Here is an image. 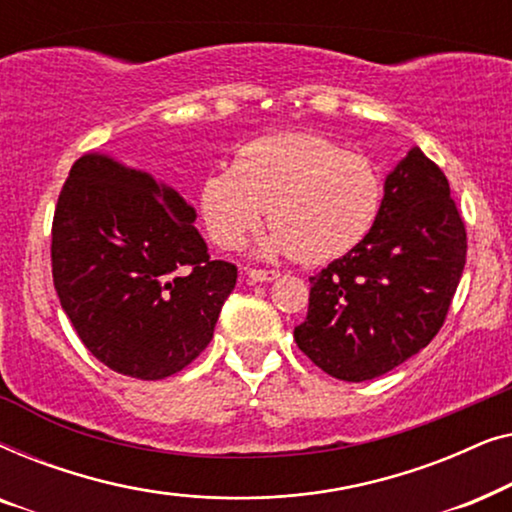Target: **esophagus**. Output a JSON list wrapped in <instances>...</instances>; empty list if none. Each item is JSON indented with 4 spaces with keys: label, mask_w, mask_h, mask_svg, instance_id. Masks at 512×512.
<instances>
[{
    "label": "esophagus",
    "mask_w": 512,
    "mask_h": 512,
    "mask_svg": "<svg viewBox=\"0 0 512 512\" xmlns=\"http://www.w3.org/2000/svg\"><path fill=\"white\" fill-rule=\"evenodd\" d=\"M247 277L251 282H272V279L279 277V272L275 270H247Z\"/></svg>",
    "instance_id": "34e87169"
}]
</instances>
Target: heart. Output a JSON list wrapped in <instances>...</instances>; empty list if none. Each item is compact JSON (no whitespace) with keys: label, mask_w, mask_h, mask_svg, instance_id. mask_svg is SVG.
<instances>
[{"label":"heart","mask_w":512,"mask_h":512,"mask_svg":"<svg viewBox=\"0 0 512 512\" xmlns=\"http://www.w3.org/2000/svg\"><path fill=\"white\" fill-rule=\"evenodd\" d=\"M382 179L366 156L314 132H272L244 144L200 188V214L221 249H240L261 228H275L263 256L293 254L317 265L366 240L382 209Z\"/></svg>","instance_id":"1"}]
</instances>
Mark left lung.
Wrapping results in <instances>:
<instances>
[{"label": "left lung", "mask_w": 512, "mask_h": 512, "mask_svg": "<svg viewBox=\"0 0 512 512\" xmlns=\"http://www.w3.org/2000/svg\"><path fill=\"white\" fill-rule=\"evenodd\" d=\"M466 263V228L436 163L412 146L384 179L375 228L310 277L300 352L345 382L375 380L433 340Z\"/></svg>", "instance_id": "left-lung-1"}]
</instances>
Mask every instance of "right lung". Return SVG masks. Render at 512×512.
<instances>
[{
  "instance_id": "right-lung-1",
  "label": "right lung",
  "mask_w": 512,
  "mask_h": 512,
  "mask_svg": "<svg viewBox=\"0 0 512 512\" xmlns=\"http://www.w3.org/2000/svg\"><path fill=\"white\" fill-rule=\"evenodd\" d=\"M195 207L107 153L69 170L53 216V284L88 352L165 380L209 345L237 268L212 261Z\"/></svg>"
}]
</instances>
